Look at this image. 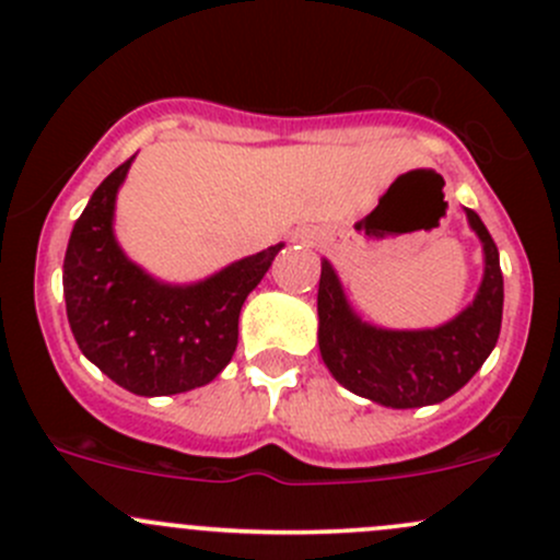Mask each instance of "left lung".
I'll return each instance as SVG.
<instances>
[{
	"label": "left lung",
	"mask_w": 560,
	"mask_h": 560,
	"mask_svg": "<svg viewBox=\"0 0 560 560\" xmlns=\"http://www.w3.org/2000/svg\"><path fill=\"white\" fill-rule=\"evenodd\" d=\"M469 225L486 252V276L475 303L438 329H378L351 314L332 265L322 262L319 349L338 384L386 408H423L456 394L482 368L502 329L504 281L499 249L478 211Z\"/></svg>",
	"instance_id": "1"
}]
</instances>
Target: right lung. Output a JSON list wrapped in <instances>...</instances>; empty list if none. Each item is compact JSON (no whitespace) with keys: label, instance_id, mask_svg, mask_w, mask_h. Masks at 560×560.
Segmentation results:
<instances>
[{"label":"right lung","instance_id":"add662e5","mask_svg":"<svg viewBox=\"0 0 560 560\" xmlns=\"http://www.w3.org/2000/svg\"><path fill=\"white\" fill-rule=\"evenodd\" d=\"M133 158L112 172L74 222L63 257V298L80 351L117 386L166 397L206 386L238 346V314L281 244L228 265L192 287H168L128 260L112 235L117 187Z\"/></svg>","mask_w":560,"mask_h":560}]
</instances>
